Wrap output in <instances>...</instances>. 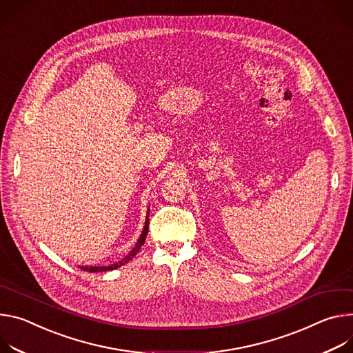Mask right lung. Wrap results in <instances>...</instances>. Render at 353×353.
I'll return each mask as SVG.
<instances>
[{"mask_svg": "<svg viewBox=\"0 0 353 353\" xmlns=\"http://www.w3.org/2000/svg\"><path fill=\"white\" fill-rule=\"evenodd\" d=\"M148 223H150V220H148V216H147V219H145V225H144V230H143V232H141V236H140V239H139V241H137V244H136V247L129 252V255H126L123 259H121L119 262H116V263H113V265H109V266H80L83 270H85V272H106V270H112V269H116V268H119V266H122V265H125V263H128L139 251H140V248H141V245L144 244V241H145V237H147V232H148Z\"/></svg>", "mask_w": 353, "mask_h": 353, "instance_id": "add662e5", "label": "right lung"}]
</instances>
